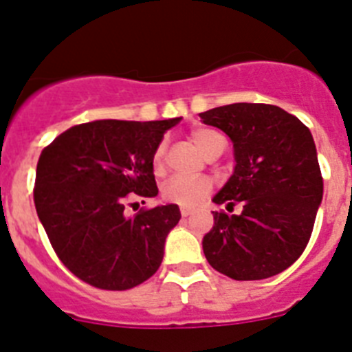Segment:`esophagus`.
<instances>
[{
  "mask_svg": "<svg viewBox=\"0 0 352 352\" xmlns=\"http://www.w3.org/2000/svg\"><path fill=\"white\" fill-rule=\"evenodd\" d=\"M179 211H182L183 217H188V214H192V211H194V210H192V208H185V206H183Z\"/></svg>",
  "mask_w": 352,
  "mask_h": 352,
  "instance_id": "34e87169",
  "label": "esophagus"
}]
</instances>
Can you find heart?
<instances>
[{
    "instance_id": "1",
    "label": "heart",
    "mask_w": 352,
    "mask_h": 352,
    "mask_svg": "<svg viewBox=\"0 0 352 352\" xmlns=\"http://www.w3.org/2000/svg\"><path fill=\"white\" fill-rule=\"evenodd\" d=\"M192 141L195 142L204 155L210 151L213 146L223 141L219 132L210 129H195L192 132ZM164 160H166V146L160 144L153 153V169L155 173H160L164 169ZM211 190V182L208 178H185V176H174L166 183L162 195L166 201L179 206L192 208L197 206Z\"/></svg>"
}]
</instances>
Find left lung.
<instances>
[{
	"mask_svg": "<svg viewBox=\"0 0 352 352\" xmlns=\"http://www.w3.org/2000/svg\"><path fill=\"white\" fill-rule=\"evenodd\" d=\"M231 138L236 167L213 203L203 239L211 268L234 280H263L303 254L322 201V176L312 133L296 116L270 104H231L199 114Z\"/></svg>",
	"mask_w": 352,
	"mask_h": 352,
	"instance_id": "obj_1",
	"label": "left lung"
}]
</instances>
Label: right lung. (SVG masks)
<instances>
[{
	"label": "right lung",
	"mask_w": 352,
	"mask_h": 352,
	"mask_svg": "<svg viewBox=\"0 0 352 352\" xmlns=\"http://www.w3.org/2000/svg\"><path fill=\"white\" fill-rule=\"evenodd\" d=\"M179 120L91 121L42 149L33 188L36 213L56 256L86 284L126 291L160 268L179 208H141L129 217L126 206L158 194L153 153Z\"/></svg>",
	"instance_id": "1"
}]
</instances>
